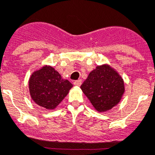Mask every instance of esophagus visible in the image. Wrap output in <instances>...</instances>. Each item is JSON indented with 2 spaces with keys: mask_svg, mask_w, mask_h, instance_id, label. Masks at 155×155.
<instances>
[{
  "mask_svg": "<svg viewBox=\"0 0 155 155\" xmlns=\"http://www.w3.org/2000/svg\"><path fill=\"white\" fill-rule=\"evenodd\" d=\"M82 84V81L81 80H77L75 81H74V84L75 86H81V84Z\"/></svg>",
  "mask_w": 155,
  "mask_h": 155,
  "instance_id": "obj_1",
  "label": "esophagus"
}]
</instances>
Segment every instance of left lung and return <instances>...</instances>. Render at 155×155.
Listing matches in <instances>:
<instances>
[{
    "label": "left lung",
    "instance_id": "left-lung-1",
    "mask_svg": "<svg viewBox=\"0 0 155 155\" xmlns=\"http://www.w3.org/2000/svg\"><path fill=\"white\" fill-rule=\"evenodd\" d=\"M94 109L99 113L118 105L125 92L124 81L109 64L97 66L81 86Z\"/></svg>",
    "mask_w": 155,
    "mask_h": 155
}]
</instances>
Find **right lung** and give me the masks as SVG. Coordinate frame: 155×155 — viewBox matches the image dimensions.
Here are the masks:
<instances>
[{"mask_svg":"<svg viewBox=\"0 0 155 155\" xmlns=\"http://www.w3.org/2000/svg\"><path fill=\"white\" fill-rule=\"evenodd\" d=\"M72 87L73 84L63 79L58 71L50 65L35 70L28 80L31 99L47 110L55 109Z\"/></svg>","mask_w":155,"mask_h":155,"instance_id":"add662e5","label":"right lung"}]
</instances>
